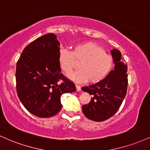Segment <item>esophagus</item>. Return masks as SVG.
<instances>
[{
    "label": "esophagus",
    "mask_w": 150,
    "mask_h": 150,
    "mask_svg": "<svg viewBox=\"0 0 150 150\" xmlns=\"http://www.w3.org/2000/svg\"><path fill=\"white\" fill-rule=\"evenodd\" d=\"M76 90L77 91V92H80V90H81V87H80V85H76Z\"/></svg>",
    "instance_id": "obj_1"
}]
</instances>
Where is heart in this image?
Wrapping results in <instances>:
<instances>
[{"mask_svg":"<svg viewBox=\"0 0 150 150\" xmlns=\"http://www.w3.org/2000/svg\"><path fill=\"white\" fill-rule=\"evenodd\" d=\"M75 61L80 62V69L68 74V77L76 82H85L89 80L92 83L99 82L107 76L113 63L112 56L92 42L77 44L71 52L67 50L60 51L58 63L65 73H69L75 68Z\"/></svg>","mask_w":150,"mask_h":150,"instance_id":"heart-1","label":"heart"}]
</instances>
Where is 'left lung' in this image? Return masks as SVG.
I'll return each instance as SVG.
<instances>
[{
    "mask_svg": "<svg viewBox=\"0 0 150 150\" xmlns=\"http://www.w3.org/2000/svg\"><path fill=\"white\" fill-rule=\"evenodd\" d=\"M111 53L114 69L100 82L82 87L84 92L92 95L89 104L82 106V112L87 118L94 121H104L113 116L126 95L128 66L120 60L119 50L114 49Z\"/></svg>",
    "mask_w": 150,
    "mask_h": 150,
    "instance_id": "8db88e82",
    "label": "left lung"
}]
</instances>
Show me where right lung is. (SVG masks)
Instances as JSON below:
<instances>
[{
    "label": "right lung",
    "mask_w": 150,
    "mask_h": 150,
    "mask_svg": "<svg viewBox=\"0 0 150 150\" xmlns=\"http://www.w3.org/2000/svg\"><path fill=\"white\" fill-rule=\"evenodd\" d=\"M60 43L54 34L37 38L25 48L16 65V89L26 109L40 118L61 111L63 94L76 90L61 73L58 63Z\"/></svg>",
    "instance_id": "right-lung-1"
}]
</instances>
